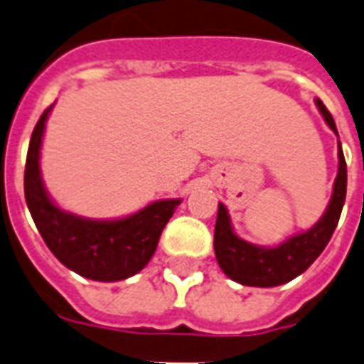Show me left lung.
<instances>
[{"mask_svg": "<svg viewBox=\"0 0 364 364\" xmlns=\"http://www.w3.org/2000/svg\"><path fill=\"white\" fill-rule=\"evenodd\" d=\"M316 106L320 108L323 119L336 132L333 115L320 99H316ZM346 185H348V170H346L344 153L338 141V173H336L333 196L327 205L323 217L306 232L286 239L279 247H258L247 243L245 239L237 237L230 224V215L223 203H218L217 224H215V256L224 273L230 279L243 286H258V288H271V286L286 284L303 271L314 264V259L323 252L329 243L331 235L335 232L342 208L346 202Z\"/></svg>", "mask_w": 364, "mask_h": 364, "instance_id": "left-lung-1", "label": "left lung"}]
</instances>
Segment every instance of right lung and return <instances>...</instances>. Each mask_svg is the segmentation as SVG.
<instances>
[{
  "instance_id": "1",
  "label": "right lung",
  "mask_w": 364,
  "mask_h": 364,
  "mask_svg": "<svg viewBox=\"0 0 364 364\" xmlns=\"http://www.w3.org/2000/svg\"><path fill=\"white\" fill-rule=\"evenodd\" d=\"M50 110L52 106L43 112L35 125L23 173L26 203L35 226L46 247L70 271L99 282L129 279L151 259L162 230L181 200H161L117 220H90L61 211L46 194L38 168Z\"/></svg>"
}]
</instances>
